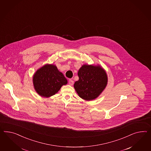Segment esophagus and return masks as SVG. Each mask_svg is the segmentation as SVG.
<instances>
[{
    "label": "esophagus",
    "mask_w": 151,
    "mask_h": 151,
    "mask_svg": "<svg viewBox=\"0 0 151 151\" xmlns=\"http://www.w3.org/2000/svg\"><path fill=\"white\" fill-rule=\"evenodd\" d=\"M69 85H70V86H72V85H73V80H71V79H70V80H69Z\"/></svg>",
    "instance_id": "obj_1"
}]
</instances>
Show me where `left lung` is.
Returning a JSON list of instances; mask_svg holds the SVG:
<instances>
[{
    "label": "left lung",
    "mask_w": 151,
    "mask_h": 151,
    "mask_svg": "<svg viewBox=\"0 0 151 151\" xmlns=\"http://www.w3.org/2000/svg\"><path fill=\"white\" fill-rule=\"evenodd\" d=\"M78 75L79 79L73 87L78 96L85 101L97 98L108 83L106 71L101 65L84 64L78 70Z\"/></svg>",
    "instance_id": "left-lung-1"
}]
</instances>
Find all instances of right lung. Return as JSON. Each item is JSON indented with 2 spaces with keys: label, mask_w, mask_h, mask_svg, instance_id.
Masks as SVG:
<instances>
[{
  "label": "right lung",
  "mask_w": 151,
  "mask_h": 151,
  "mask_svg": "<svg viewBox=\"0 0 151 151\" xmlns=\"http://www.w3.org/2000/svg\"><path fill=\"white\" fill-rule=\"evenodd\" d=\"M33 83L36 92L41 97H51L68 83L63 73L55 65L47 64L37 70L33 76Z\"/></svg>",
  "instance_id": "right-lung-1"
}]
</instances>
